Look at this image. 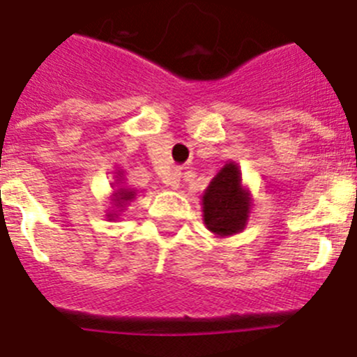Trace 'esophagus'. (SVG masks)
Listing matches in <instances>:
<instances>
[{
	"label": "esophagus",
	"mask_w": 357,
	"mask_h": 357,
	"mask_svg": "<svg viewBox=\"0 0 357 357\" xmlns=\"http://www.w3.org/2000/svg\"><path fill=\"white\" fill-rule=\"evenodd\" d=\"M179 178H181V176H179V172H169V174L165 176V183L167 185H170V187L172 188H178L179 187Z\"/></svg>",
	"instance_id": "1"
}]
</instances>
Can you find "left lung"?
Wrapping results in <instances>:
<instances>
[{"label": "left lung", "mask_w": 357, "mask_h": 357, "mask_svg": "<svg viewBox=\"0 0 357 357\" xmlns=\"http://www.w3.org/2000/svg\"><path fill=\"white\" fill-rule=\"evenodd\" d=\"M250 213V194L241 187L237 165L226 163L212 179L203 196L204 225L212 234L234 235L246 225Z\"/></svg>", "instance_id": "8db88e82"}]
</instances>
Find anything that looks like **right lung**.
I'll return each mask as SVG.
<instances>
[{"mask_svg":"<svg viewBox=\"0 0 357 357\" xmlns=\"http://www.w3.org/2000/svg\"><path fill=\"white\" fill-rule=\"evenodd\" d=\"M116 199H114V204H116V206H123V204L127 203V201H131L132 199V196H135V194H132V192H129V190H120L119 194H116ZM114 213H109V217H113Z\"/></svg>","mask_w":357,"mask_h":357,"instance_id":"right-lung-1","label":"right lung"}]
</instances>
